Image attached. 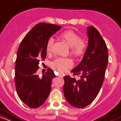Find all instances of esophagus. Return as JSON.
Segmentation results:
<instances>
[{
	"instance_id": "esophagus-1",
	"label": "esophagus",
	"mask_w": 121,
	"mask_h": 121,
	"mask_svg": "<svg viewBox=\"0 0 121 121\" xmlns=\"http://www.w3.org/2000/svg\"><path fill=\"white\" fill-rule=\"evenodd\" d=\"M59 77H63V76H62V74H59Z\"/></svg>"
}]
</instances>
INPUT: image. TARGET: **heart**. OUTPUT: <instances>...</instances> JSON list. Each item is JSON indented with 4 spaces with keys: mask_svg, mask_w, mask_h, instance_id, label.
Here are the masks:
<instances>
[{
    "mask_svg": "<svg viewBox=\"0 0 121 121\" xmlns=\"http://www.w3.org/2000/svg\"><path fill=\"white\" fill-rule=\"evenodd\" d=\"M60 37L64 40L70 47V53L75 57H81L84 55L86 51L87 44L86 41L80 39V36L72 30H65L60 35ZM53 43V39L48 40L46 45V51L49 53L52 50ZM73 62L68 58H57L52 62V66L58 72H64L68 69L71 68Z\"/></svg>",
    "mask_w": 121,
    "mask_h": 121,
    "instance_id": "heart-1",
    "label": "heart"
}]
</instances>
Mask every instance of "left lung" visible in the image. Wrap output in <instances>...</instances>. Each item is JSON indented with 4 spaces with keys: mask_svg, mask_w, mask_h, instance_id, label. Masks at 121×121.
Wrapping results in <instances>:
<instances>
[{
    "mask_svg": "<svg viewBox=\"0 0 121 121\" xmlns=\"http://www.w3.org/2000/svg\"><path fill=\"white\" fill-rule=\"evenodd\" d=\"M88 45L81 62L71 70L77 79L65 76L63 91L72 106L83 108L96 98L104 80L108 62V50L99 32L93 26L87 27Z\"/></svg>",
    "mask_w": 121,
    "mask_h": 121,
    "instance_id": "obj_1",
    "label": "left lung"
}]
</instances>
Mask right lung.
I'll list each match as a JSON object with an SVG mask.
<instances>
[{
	"label": "right lung",
	"instance_id": "1",
	"mask_svg": "<svg viewBox=\"0 0 121 121\" xmlns=\"http://www.w3.org/2000/svg\"><path fill=\"white\" fill-rule=\"evenodd\" d=\"M61 26L40 23L26 35L21 42L15 64V82L18 96L30 108H37L45 102L51 90L52 80L56 77L48 69L40 78L36 74L39 62L47 57L46 45Z\"/></svg>",
	"mask_w": 121,
	"mask_h": 121
}]
</instances>
